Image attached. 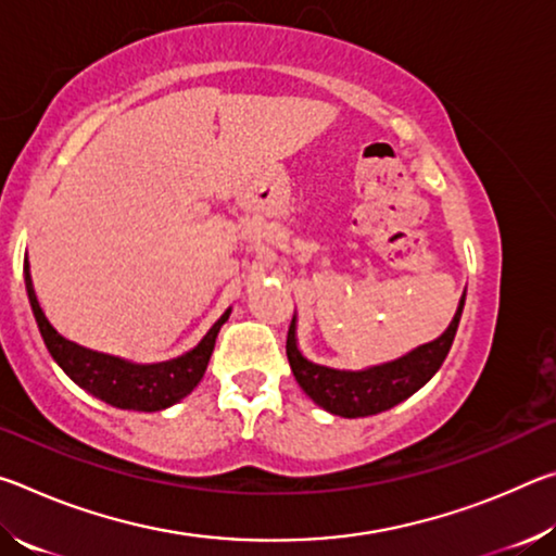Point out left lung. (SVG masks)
Here are the masks:
<instances>
[{"label": "left lung", "instance_id": "obj_1", "mask_svg": "<svg viewBox=\"0 0 556 556\" xmlns=\"http://www.w3.org/2000/svg\"><path fill=\"white\" fill-rule=\"evenodd\" d=\"M466 304V291L458 301L454 321L441 333L437 341L414 348L412 353L397 357V361L372 365L365 370H336L328 365L312 363L301 355L296 345V316L291 318L287 333V357L291 372L299 382V388L312 397L318 407L338 414L345 419L370 417L394 404L412 397L414 392L434 378L441 363L446 361L454 343L456 328L460 321V312Z\"/></svg>", "mask_w": 556, "mask_h": 556}]
</instances>
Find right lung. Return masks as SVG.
Instances as JSON below:
<instances>
[{
	"label": "right lung",
	"instance_id": "1",
	"mask_svg": "<svg viewBox=\"0 0 556 556\" xmlns=\"http://www.w3.org/2000/svg\"><path fill=\"white\" fill-rule=\"evenodd\" d=\"M24 281L34 318L36 324H39L41 338L46 348H49L53 361L61 365V370L68 375L78 388L117 409L162 412L166 407H172L178 400H184L186 394H191L195 384L203 380V372L208 368V361L215 348V338H218L220 326L228 321L230 316L228 308L193 351L178 355L174 361L131 363L125 361V357L98 353L92 351V348L78 345L61 336L51 326L49 318H46L39 299H36L29 262H24Z\"/></svg>",
	"mask_w": 556,
	"mask_h": 556
}]
</instances>
